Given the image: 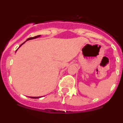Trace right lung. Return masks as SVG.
Masks as SVG:
<instances>
[{
	"instance_id": "add662e5",
	"label": "right lung",
	"mask_w": 123,
	"mask_h": 123,
	"mask_svg": "<svg viewBox=\"0 0 123 123\" xmlns=\"http://www.w3.org/2000/svg\"><path fill=\"white\" fill-rule=\"evenodd\" d=\"M40 36H41V35H38V36H37L33 37H29V38H28V39L26 40V41H29V40L34 39H36V38H37V37H39ZM25 42H26V41H25ZM25 42H24V43H25ZM24 43H23V44H21V45H20V46H19V47H21V45H22L23 44H24ZM30 98H41V97H30Z\"/></svg>"
}]
</instances>
